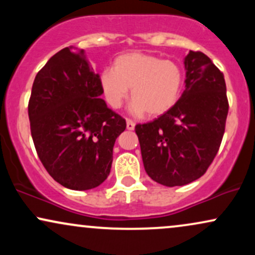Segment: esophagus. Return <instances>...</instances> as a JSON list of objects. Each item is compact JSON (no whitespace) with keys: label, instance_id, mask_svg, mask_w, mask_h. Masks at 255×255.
<instances>
[{"label":"esophagus","instance_id":"obj_1","mask_svg":"<svg viewBox=\"0 0 255 255\" xmlns=\"http://www.w3.org/2000/svg\"><path fill=\"white\" fill-rule=\"evenodd\" d=\"M134 128H135V124H134V122L131 121V120L128 119L127 120V129L128 130H133Z\"/></svg>","mask_w":255,"mask_h":255}]
</instances>
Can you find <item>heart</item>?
<instances>
[{
  "mask_svg": "<svg viewBox=\"0 0 255 255\" xmlns=\"http://www.w3.org/2000/svg\"><path fill=\"white\" fill-rule=\"evenodd\" d=\"M105 101L120 108L131 87V113L150 116L162 115L171 109L180 97L183 74L172 61L142 52H129L119 56L113 68H107L99 77Z\"/></svg>",
  "mask_w": 255,
  "mask_h": 255,
  "instance_id": "b5f03b06",
  "label": "heart"
}]
</instances>
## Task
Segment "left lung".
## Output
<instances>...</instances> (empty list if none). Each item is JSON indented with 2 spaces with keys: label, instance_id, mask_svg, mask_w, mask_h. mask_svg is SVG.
<instances>
[{
  "label": "left lung",
  "instance_id": "8db88e82",
  "mask_svg": "<svg viewBox=\"0 0 255 255\" xmlns=\"http://www.w3.org/2000/svg\"><path fill=\"white\" fill-rule=\"evenodd\" d=\"M186 86L162 116L135 126L145 170L166 187L184 186L206 172L219 150L229 103L224 75L201 51L184 58Z\"/></svg>",
  "mask_w": 255,
  "mask_h": 255
}]
</instances>
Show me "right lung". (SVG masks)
Wrapping results in <instances>:
<instances>
[{
	"mask_svg": "<svg viewBox=\"0 0 255 255\" xmlns=\"http://www.w3.org/2000/svg\"><path fill=\"white\" fill-rule=\"evenodd\" d=\"M99 74L84 50L64 48L37 73L28 102L31 135L40 162L56 182L87 191L107 180L126 120L101 98Z\"/></svg>",
	"mask_w": 255,
	"mask_h": 255,
	"instance_id": "right-lung-1",
	"label": "right lung"
}]
</instances>
